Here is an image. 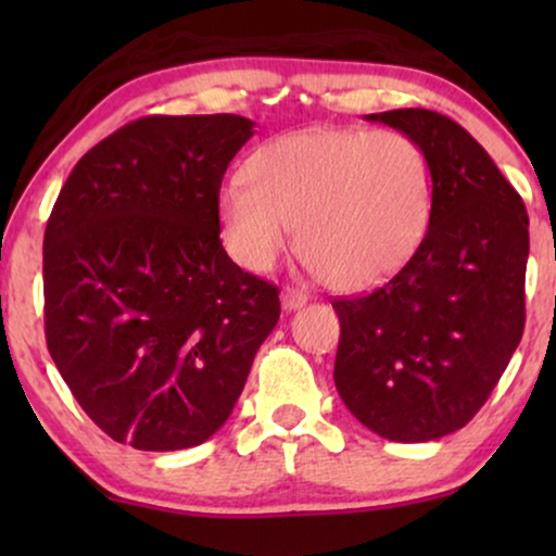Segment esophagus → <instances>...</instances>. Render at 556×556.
Returning <instances> with one entry per match:
<instances>
[{
    "instance_id": "1",
    "label": "esophagus",
    "mask_w": 556,
    "mask_h": 556,
    "mask_svg": "<svg viewBox=\"0 0 556 556\" xmlns=\"http://www.w3.org/2000/svg\"><path fill=\"white\" fill-rule=\"evenodd\" d=\"M308 299L311 295L306 291H299V288H293V286L283 288V293H280V303H283L286 311H295V308L306 306Z\"/></svg>"
}]
</instances>
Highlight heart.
I'll return each instance as SVG.
<instances>
[{"instance_id":"heart-1","label":"heart","mask_w":556,"mask_h":556,"mask_svg":"<svg viewBox=\"0 0 556 556\" xmlns=\"http://www.w3.org/2000/svg\"><path fill=\"white\" fill-rule=\"evenodd\" d=\"M430 162L402 131L306 128L265 143L219 187L235 261L268 270L299 227L301 257L341 291L394 276L428 232Z\"/></svg>"}]
</instances>
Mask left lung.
Returning <instances> with one entry per match:
<instances>
[{
	"mask_svg": "<svg viewBox=\"0 0 556 556\" xmlns=\"http://www.w3.org/2000/svg\"><path fill=\"white\" fill-rule=\"evenodd\" d=\"M367 118L428 154L430 225L387 283L333 299L341 324L333 382L364 428L394 443H428L473 420L519 346L529 215L453 118L425 109Z\"/></svg>",
	"mask_w": 556,
	"mask_h": 556,
	"instance_id": "obj_1",
	"label": "left lung"
}]
</instances>
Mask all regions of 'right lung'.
I'll list each match as a JSON object with an SVG mask.
<instances>
[{"label": "right lung", "mask_w": 556, "mask_h": 556, "mask_svg": "<svg viewBox=\"0 0 556 556\" xmlns=\"http://www.w3.org/2000/svg\"><path fill=\"white\" fill-rule=\"evenodd\" d=\"M253 121L143 116L75 164L42 242L45 339L86 415L136 451L230 417L278 324V288L230 261L217 197Z\"/></svg>", "instance_id": "obj_1"}]
</instances>
